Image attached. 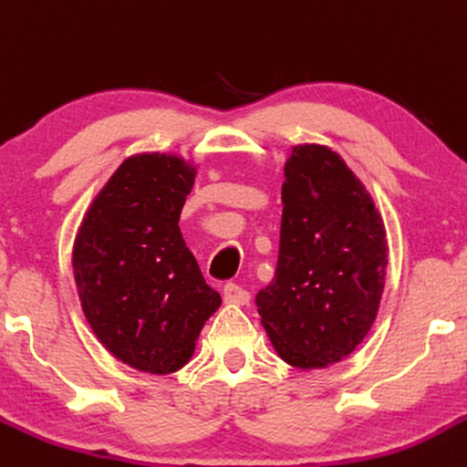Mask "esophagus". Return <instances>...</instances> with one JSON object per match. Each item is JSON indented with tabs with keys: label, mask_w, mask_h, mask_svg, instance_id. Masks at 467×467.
<instances>
[{
	"label": "esophagus",
	"mask_w": 467,
	"mask_h": 467,
	"mask_svg": "<svg viewBox=\"0 0 467 467\" xmlns=\"http://www.w3.org/2000/svg\"><path fill=\"white\" fill-rule=\"evenodd\" d=\"M223 300H226L228 305H248L250 294L244 287H239L237 283H228L226 287H223Z\"/></svg>",
	"instance_id": "1"
}]
</instances>
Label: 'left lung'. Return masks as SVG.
I'll list each match as a JSON object with an SVG mask.
<instances>
[{
  "label": "left lung",
  "mask_w": 467,
  "mask_h": 467,
  "mask_svg": "<svg viewBox=\"0 0 467 467\" xmlns=\"http://www.w3.org/2000/svg\"><path fill=\"white\" fill-rule=\"evenodd\" d=\"M385 269V223L361 180L326 145H296L285 162L276 274L256 294L278 357L313 369L350 355L379 313Z\"/></svg>",
  "instance_id": "obj_1"
}]
</instances>
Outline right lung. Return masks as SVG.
<instances>
[{"label":"right lung","instance_id":"right-lung-1","mask_svg":"<svg viewBox=\"0 0 467 467\" xmlns=\"http://www.w3.org/2000/svg\"><path fill=\"white\" fill-rule=\"evenodd\" d=\"M193 180L195 167L180 156H130L88 206L73 244L87 322L110 355L141 372L187 365L222 305L178 226Z\"/></svg>","mask_w":467,"mask_h":467}]
</instances>
